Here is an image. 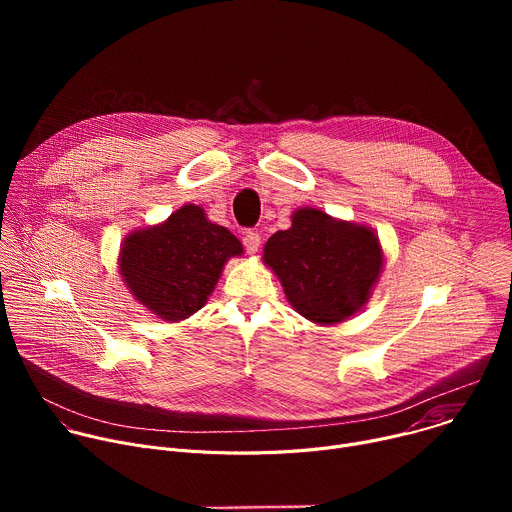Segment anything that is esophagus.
Masks as SVG:
<instances>
[{"label": "esophagus", "instance_id": "34e87169", "mask_svg": "<svg viewBox=\"0 0 512 512\" xmlns=\"http://www.w3.org/2000/svg\"><path fill=\"white\" fill-rule=\"evenodd\" d=\"M243 245H245L247 253H257V249H259V245H261L259 233H257V231H247V233L243 235Z\"/></svg>", "mask_w": 512, "mask_h": 512}]
</instances>
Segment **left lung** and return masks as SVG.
I'll list each match as a JSON object with an SVG mask.
<instances>
[{
	"label": "left lung",
	"instance_id": "left-lung-1",
	"mask_svg": "<svg viewBox=\"0 0 512 512\" xmlns=\"http://www.w3.org/2000/svg\"><path fill=\"white\" fill-rule=\"evenodd\" d=\"M263 261L298 314L318 324H338L369 300L383 251L371 229L300 208L287 231L269 237Z\"/></svg>",
	"mask_w": 512,
	"mask_h": 512
}]
</instances>
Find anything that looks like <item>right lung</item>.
<instances>
[{
    "label": "right lung",
    "mask_w": 512,
    "mask_h": 512,
    "mask_svg": "<svg viewBox=\"0 0 512 512\" xmlns=\"http://www.w3.org/2000/svg\"><path fill=\"white\" fill-rule=\"evenodd\" d=\"M243 245L204 210L186 204L160 227L129 235L121 247V275L139 304L168 322L198 312L229 257Z\"/></svg>",
    "instance_id": "obj_1"
}]
</instances>
